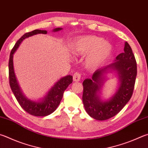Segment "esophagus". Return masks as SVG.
<instances>
[{
	"label": "esophagus",
	"instance_id": "esophagus-1",
	"mask_svg": "<svg viewBox=\"0 0 148 148\" xmlns=\"http://www.w3.org/2000/svg\"><path fill=\"white\" fill-rule=\"evenodd\" d=\"M81 79V74L79 72H76L75 73L73 76V80L75 82H78Z\"/></svg>",
	"mask_w": 148,
	"mask_h": 148
}]
</instances>
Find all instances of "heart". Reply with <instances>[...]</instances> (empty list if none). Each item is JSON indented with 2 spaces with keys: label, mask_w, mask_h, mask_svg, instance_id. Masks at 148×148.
Instances as JSON below:
<instances>
[{
  "label": "heart",
  "mask_w": 148,
  "mask_h": 148,
  "mask_svg": "<svg viewBox=\"0 0 148 148\" xmlns=\"http://www.w3.org/2000/svg\"><path fill=\"white\" fill-rule=\"evenodd\" d=\"M76 56L87 55L85 60L86 68L96 70L106 62L112 53V47L100 37L88 36L82 37L72 48Z\"/></svg>",
  "instance_id": "heart-1"
}]
</instances>
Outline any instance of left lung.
<instances>
[{"label": "left lung", "instance_id": "1", "mask_svg": "<svg viewBox=\"0 0 148 148\" xmlns=\"http://www.w3.org/2000/svg\"><path fill=\"white\" fill-rule=\"evenodd\" d=\"M115 71L120 84L113 96L102 101L99 94L104 84V74ZM137 74L136 60L132 49L125 42L124 52L116 56L114 63L96 71L91 78L83 82V103L86 112L93 119L106 120L115 116L122 110L132 96Z\"/></svg>", "mask_w": 148, "mask_h": 148}]
</instances>
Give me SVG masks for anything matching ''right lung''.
<instances>
[{"mask_svg": "<svg viewBox=\"0 0 148 148\" xmlns=\"http://www.w3.org/2000/svg\"><path fill=\"white\" fill-rule=\"evenodd\" d=\"M62 28H56L53 29V32H56L62 29ZM38 34H47V30L35 29V30L28 32L24 34L16 42L15 46L11 51L9 60V79L10 85L13 95L15 96L17 101L21 107L28 113L36 116H45L50 114L57 109L60 102L62 100L64 91L68 86L72 83V76L71 75L61 77L53 85L49 91L46 94L43 98L39 100L34 101L29 100L24 95L21 90L20 86L16 78L14 69H13V54L17 50L20 44L24 39L29 37L33 36Z\"/></svg>", "mask_w": 148, "mask_h": 148, "instance_id": "obj_1", "label": "right lung"}]
</instances>
